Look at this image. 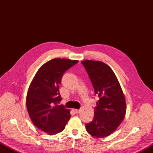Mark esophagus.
<instances>
[{"mask_svg": "<svg viewBox=\"0 0 153 153\" xmlns=\"http://www.w3.org/2000/svg\"><path fill=\"white\" fill-rule=\"evenodd\" d=\"M73 111H74V113H75L76 114H78V113H80V110H79V109H73Z\"/></svg>", "mask_w": 153, "mask_h": 153, "instance_id": "34e87169", "label": "esophagus"}]
</instances>
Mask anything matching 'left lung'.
Instances as JSON below:
<instances>
[{
  "instance_id": "left-lung-1",
  "label": "left lung",
  "mask_w": 153,
  "mask_h": 153,
  "mask_svg": "<svg viewBox=\"0 0 153 153\" xmlns=\"http://www.w3.org/2000/svg\"><path fill=\"white\" fill-rule=\"evenodd\" d=\"M82 63L99 97L94 117L86 124L88 133L94 137H107L117 130L126 112L124 95L114 72L100 61L84 60Z\"/></svg>"
}]
</instances>
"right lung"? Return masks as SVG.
I'll use <instances>...</instances> for the list:
<instances>
[{"label": "right lung", "mask_w": 153, "mask_h": 153, "mask_svg": "<svg viewBox=\"0 0 153 153\" xmlns=\"http://www.w3.org/2000/svg\"><path fill=\"white\" fill-rule=\"evenodd\" d=\"M77 60L56 58L44 64L37 71L29 88L26 106L36 128L53 135L62 131L71 118L70 111L63 105L59 84L66 71Z\"/></svg>", "instance_id": "right-lung-1"}]
</instances>
